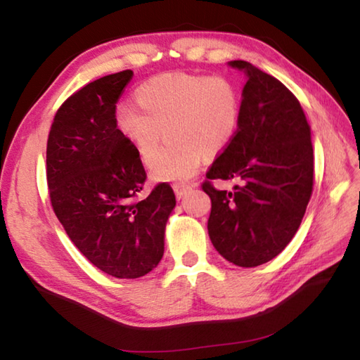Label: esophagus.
<instances>
[{"instance_id": "1", "label": "esophagus", "mask_w": 360, "mask_h": 360, "mask_svg": "<svg viewBox=\"0 0 360 360\" xmlns=\"http://www.w3.org/2000/svg\"><path fill=\"white\" fill-rule=\"evenodd\" d=\"M192 187H193V186H191V184H174V186H173L174 193H176V197H178V198H182L186 193L191 192Z\"/></svg>"}]
</instances>
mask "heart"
Segmentation results:
<instances>
[{"label":"heart","instance_id":"b5f03b06","mask_svg":"<svg viewBox=\"0 0 360 360\" xmlns=\"http://www.w3.org/2000/svg\"><path fill=\"white\" fill-rule=\"evenodd\" d=\"M133 100L138 110L122 105L115 111V130L148 167L158 155L163 131L168 144L152 169L158 181L193 174L202 155L227 148L241 119L238 85L222 75L168 72L143 82Z\"/></svg>","mask_w":360,"mask_h":360}]
</instances>
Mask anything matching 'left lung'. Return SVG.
Instances as JSON below:
<instances>
[{"mask_svg":"<svg viewBox=\"0 0 360 360\" xmlns=\"http://www.w3.org/2000/svg\"><path fill=\"white\" fill-rule=\"evenodd\" d=\"M241 119L231 143L206 172L202 188L211 198L208 233L231 264L259 266L294 238L313 193L314 157L309 125L297 96L266 72L243 60ZM214 179H238L231 193Z\"/></svg>","mask_w":360,"mask_h":360,"instance_id":"8db88e82","label":"left lung"}]
</instances>
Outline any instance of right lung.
I'll use <instances>...</instances> for the list:
<instances>
[{"instance_id": "right-lung-1", "label": "right lung", "mask_w": 360, "mask_h": 360, "mask_svg": "<svg viewBox=\"0 0 360 360\" xmlns=\"http://www.w3.org/2000/svg\"><path fill=\"white\" fill-rule=\"evenodd\" d=\"M131 77L130 70L114 72L68 96L53 117L46 154L49 197L60 224L90 264L122 279L158 265L176 205L168 182L138 198L148 176L114 124Z\"/></svg>"}]
</instances>
